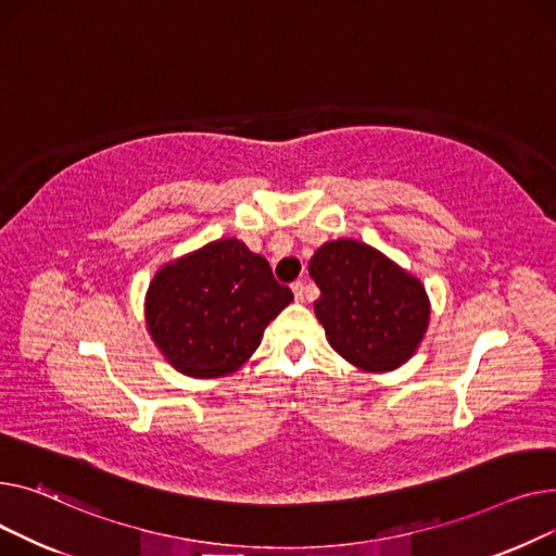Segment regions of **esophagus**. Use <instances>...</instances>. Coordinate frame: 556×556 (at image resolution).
<instances>
[{
    "instance_id": "esophagus-1",
    "label": "esophagus",
    "mask_w": 556,
    "mask_h": 556,
    "mask_svg": "<svg viewBox=\"0 0 556 556\" xmlns=\"http://www.w3.org/2000/svg\"><path fill=\"white\" fill-rule=\"evenodd\" d=\"M291 289H293V296H296V301H305V282L303 280L293 282Z\"/></svg>"
}]
</instances>
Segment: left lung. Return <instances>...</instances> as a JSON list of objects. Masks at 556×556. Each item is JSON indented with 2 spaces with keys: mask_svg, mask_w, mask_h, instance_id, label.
<instances>
[{
  "mask_svg": "<svg viewBox=\"0 0 556 556\" xmlns=\"http://www.w3.org/2000/svg\"><path fill=\"white\" fill-rule=\"evenodd\" d=\"M320 289L314 303L330 345L356 368L393 370L417 350L429 325L421 282L356 240L323 244L309 260Z\"/></svg>",
  "mask_w": 556,
  "mask_h": 556,
  "instance_id": "obj_1",
  "label": "left lung"
}]
</instances>
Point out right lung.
Segmentation results:
<instances>
[{"instance_id": "right-lung-1", "label": "right lung", "mask_w": 556, "mask_h": 556, "mask_svg": "<svg viewBox=\"0 0 556 556\" xmlns=\"http://www.w3.org/2000/svg\"><path fill=\"white\" fill-rule=\"evenodd\" d=\"M291 301L267 260L228 238L163 267L148 289L146 320L179 372L222 377L247 362Z\"/></svg>"}]
</instances>
